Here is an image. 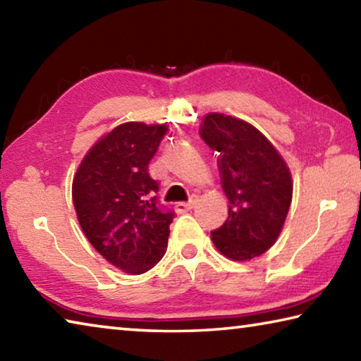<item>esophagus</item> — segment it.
Returning a JSON list of instances; mask_svg holds the SVG:
<instances>
[{
  "label": "esophagus",
  "instance_id": "obj_1",
  "mask_svg": "<svg viewBox=\"0 0 361 361\" xmlns=\"http://www.w3.org/2000/svg\"><path fill=\"white\" fill-rule=\"evenodd\" d=\"M194 204H195V200H189V202H178L175 205V212L178 213V215H181V213H186L191 210Z\"/></svg>",
  "mask_w": 361,
  "mask_h": 361
}]
</instances>
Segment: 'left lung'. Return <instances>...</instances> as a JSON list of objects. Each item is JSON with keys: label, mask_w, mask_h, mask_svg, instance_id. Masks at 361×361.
Segmentation results:
<instances>
[{"label": "left lung", "mask_w": 361, "mask_h": 361, "mask_svg": "<svg viewBox=\"0 0 361 361\" xmlns=\"http://www.w3.org/2000/svg\"><path fill=\"white\" fill-rule=\"evenodd\" d=\"M199 133L219 152V178L229 200V216L212 231V242L232 261L253 259L282 232L293 197L290 169L274 145L242 119L210 113Z\"/></svg>", "instance_id": "left-lung-1"}]
</instances>
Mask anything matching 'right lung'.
Returning <instances> with one entry per match:
<instances>
[{
	"label": "right lung",
	"instance_id": "add662e5",
	"mask_svg": "<svg viewBox=\"0 0 361 361\" xmlns=\"http://www.w3.org/2000/svg\"><path fill=\"white\" fill-rule=\"evenodd\" d=\"M167 130L143 122L114 127L87 151L73 178V204L87 240L133 276L166 255L173 212L157 205L159 185L148 166Z\"/></svg>",
	"mask_w": 361,
	"mask_h": 361
}]
</instances>
